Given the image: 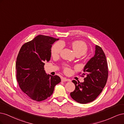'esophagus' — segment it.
<instances>
[{
    "instance_id": "esophagus-1",
    "label": "esophagus",
    "mask_w": 124,
    "mask_h": 124,
    "mask_svg": "<svg viewBox=\"0 0 124 124\" xmlns=\"http://www.w3.org/2000/svg\"><path fill=\"white\" fill-rule=\"evenodd\" d=\"M62 82H66V81H70V80L66 78H63L62 79Z\"/></svg>"
}]
</instances>
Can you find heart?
<instances>
[{
	"label": "heart",
	"mask_w": 124,
	"mask_h": 124,
	"mask_svg": "<svg viewBox=\"0 0 124 124\" xmlns=\"http://www.w3.org/2000/svg\"><path fill=\"white\" fill-rule=\"evenodd\" d=\"M63 43L61 42L55 43L51 49V53L53 56H57L61 53ZM71 46L74 52L76 54H80L81 55H84L87 51V46L84 42L81 40L74 41L71 43ZM64 70L66 72H68L69 68L68 67H65Z\"/></svg>",
	"instance_id": "1"
}]
</instances>
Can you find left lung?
Returning a JSON list of instances; mask_svg holds the SVG:
<instances>
[{
	"label": "left lung",
	"instance_id": "8db88e82",
	"mask_svg": "<svg viewBox=\"0 0 124 124\" xmlns=\"http://www.w3.org/2000/svg\"><path fill=\"white\" fill-rule=\"evenodd\" d=\"M86 75L84 82L73 80L76 88L70 96L77 102L86 104L92 102L102 92L108 77L106 57L102 48L95 46V55L90 59L83 69Z\"/></svg>",
	"mask_w": 124,
	"mask_h": 124
}]
</instances>
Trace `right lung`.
<instances>
[{
  "mask_svg": "<svg viewBox=\"0 0 124 124\" xmlns=\"http://www.w3.org/2000/svg\"><path fill=\"white\" fill-rule=\"evenodd\" d=\"M59 39L38 35L22 46L16 62V80L20 88L29 98L37 101L46 100L53 93L61 79L47 74L45 62L51 56L52 46Z\"/></svg>",
  "mask_w": 124,
  "mask_h": 124,
  "instance_id": "obj_1",
  "label": "right lung"
}]
</instances>
